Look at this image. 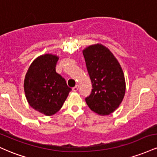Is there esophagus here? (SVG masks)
<instances>
[{
  "label": "esophagus",
  "instance_id": "34e87169",
  "mask_svg": "<svg viewBox=\"0 0 157 157\" xmlns=\"http://www.w3.org/2000/svg\"><path fill=\"white\" fill-rule=\"evenodd\" d=\"M79 89V85H76V86H75V87L72 88V90L74 91H77Z\"/></svg>",
  "mask_w": 157,
  "mask_h": 157
}]
</instances>
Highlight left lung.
<instances>
[{"instance_id": "obj_1", "label": "left lung", "mask_w": 157, "mask_h": 157, "mask_svg": "<svg viewBox=\"0 0 157 157\" xmlns=\"http://www.w3.org/2000/svg\"><path fill=\"white\" fill-rule=\"evenodd\" d=\"M86 68L92 84L86 102L91 111L100 116L113 113L123 100L125 80L121 66L113 53L97 44L82 50Z\"/></svg>"}]
</instances>
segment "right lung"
I'll return each instance as SVG.
<instances>
[{"instance_id": "add662e5", "label": "right lung", "mask_w": 157, "mask_h": 157, "mask_svg": "<svg viewBox=\"0 0 157 157\" xmlns=\"http://www.w3.org/2000/svg\"><path fill=\"white\" fill-rule=\"evenodd\" d=\"M59 57L45 54L30 65L24 79V91L29 105L38 112L52 116L62 108L71 91L65 79L56 72Z\"/></svg>"}]
</instances>
